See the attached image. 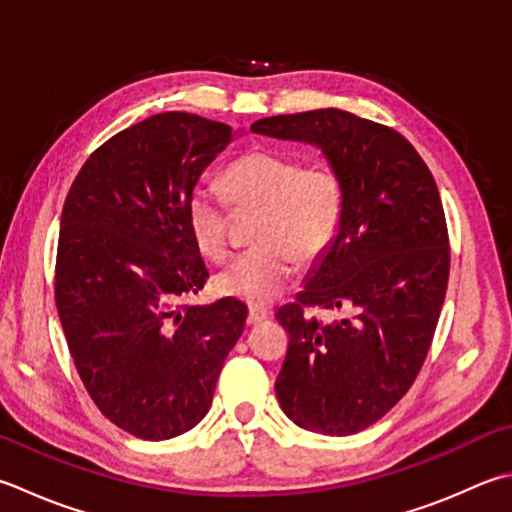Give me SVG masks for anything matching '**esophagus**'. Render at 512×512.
Masks as SVG:
<instances>
[{
	"label": "esophagus",
	"mask_w": 512,
	"mask_h": 512,
	"mask_svg": "<svg viewBox=\"0 0 512 512\" xmlns=\"http://www.w3.org/2000/svg\"><path fill=\"white\" fill-rule=\"evenodd\" d=\"M267 318H269V312L265 310L263 305H249V316H247L249 325L263 323V321H267Z\"/></svg>",
	"instance_id": "1"
}]
</instances>
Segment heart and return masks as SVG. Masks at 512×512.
<instances>
[{
	"instance_id": "obj_1",
	"label": "heart",
	"mask_w": 512,
	"mask_h": 512,
	"mask_svg": "<svg viewBox=\"0 0 512 512\" xmlns=\"http://www.w3.org/2000/svg\"><path fill=\"white\" fill-rule=\"evenodd\" d=\"M223 185L236 207H258L256 247L238 254L216 276L220 292L238 301H274L292 281L298 260L314 263L339 238L347 185L332 162L301 160L272 149H254L223 173ZM187 225L194 243L211 260L229 254V205L207 187L187 198Z\"/></svg>"
}]
</instances>
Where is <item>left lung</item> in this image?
<instances>
[{"mask_svg":"<svg viewBox=\"0 0 512 512\" xmlns=\"http://www.w3.org/2000/svg\"><path fill=\"white\" fill-rule=\"evenodd\" d=\"M252 131L316 144L345 178L339 238L276 312L289 345L274 388L296 426L354 435L397 406L435 336L450 274L439 189L399 131L354 113L272 115ZM314 306L344 316L325 324Z\"/></svg>","mask_w":512,"mask_h":512,"instance_id":"8db88e82","label":"left lung"}]
</instances>
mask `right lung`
Segmentation results:
<instances>
[{"label":"right lung","mask_w":512,"mask_h":512,"mask_svg":"<svg viewBox=\"0 0 512 512\" xmlns=\"http://www.w3.org/2000/svg\"><path fill=\"white\" fill-rule=\"evenodd\" d=\"M234 138L185 111L95 149L64 200L55 305L77 374L106 419L147 441L205 417L247 305H189L209 272L187 225L200 173Z\"/></svg>","instance_id":"1"}]
</instances>
